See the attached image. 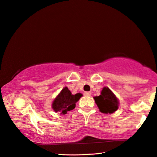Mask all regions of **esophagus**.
Masks as SVG:
<instances>
[{
	"label": "esophagus",
	"instance_id": "esophagus-1",
	"mask_svg": "<svg viewBox=\"0 0 157 157\" xmlns=\"http://www.w3.org/2000/svg\"><path fill=\"white\" fill-rule=\"evenodd\" d=\"M84 95H85V96H91V92H90V91L84 92Z\"/></svg>",
	"mask_w": 157,
	"mask_h": 157
}]
</instances>
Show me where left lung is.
I'll return each instance as SVG.
<instances>
[{"label": "left lung", "mask_w": 157, "mask_h": 157, "mask_svg": "<svg viewBox=\"0 0 157 157\" xmlns=\"http://www.w3.org/2000/svg\"><path fill=\"white\" fill-rule=\"evenodd\" d=\"M94 98L101 113L111 114L118 110L119 107L118 98L107 86L102 89L99 96H95Z\"/></svg>", "instance_id": "1"}]
</instances>
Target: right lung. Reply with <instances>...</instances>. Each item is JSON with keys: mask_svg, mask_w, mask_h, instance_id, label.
Wrapping results in <instances>:
<instances>
[{"mask_svg": "<svg viewBox=\"0 0 157 157\" xmlns=\"http://www.w3.org/2000/svg\"><path fill=\"white\" fill-rule=\"evenodd\" d=\"M82 96L80 93L73 95L68 87L65 86L52 101V109L55 112L64 115L75 107V103Z\"/></svg>", "mask_w": 157, "mask_h": 157, "instance_id": "right-lung-1", "label": "right lung"}]
</instances>
